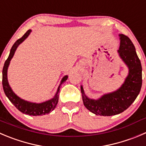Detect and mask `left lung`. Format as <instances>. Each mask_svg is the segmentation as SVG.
Here are the masks:
<instances>
[{"instance_id": "1", "label": "left lung", "mask_w": 146, "mask_h": 146, "mask_svg": "<svg viewBox=\"0 0 146 146\" xmlns=\"http://www.w3.org/2000/svg\"><path fill=\"white\" fill-rule=\"evenodd\" d=\"M119 56L128 69V74L123 84L115 91L107 93L98 99L89 98L82 85L81 92L84 105L96 115L112 116L127 110L139 95L142 86V66L131 40L125 35L119 34Z\"/></svg>"}]
</instances>
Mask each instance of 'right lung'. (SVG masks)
Masks as SVG:
<instances>
[{
  "label": "right lung",
  "mask_w": 146,
  "mask_h": 146,
  "mask_svg": "<svg viewBox=\"0 0 146 146\" xmlns=\"http://www.w3.org/2000/svg\"><path fill=\"white\" fill-rule=\"evenodd\" d=\"M31 32V30L29 29L26 31V34L23 36L21 38L18 39L14 44L12 46L11 49L10 51L9 56L8 59L5 62L3 68V88L5 92V95L8 98L11 103L23 113L29 115L33 116H38V115H44L46 114H48L51 111H53L56 107V105L59 101V92L60 90V86L67 80L68 76L65 75L61 80V82L59 84V87L57 88L56 94L54 96L53 98L48 100L45 101V102H41V103H36V102H31L29 101L21 99L19 98L17 95H16L14 92L12 90L11 87L10 86L9 83L8 81V69L11 60L13 58V55L15 54V51L17 49L18 46L27 38L29 34Z\"/></svg>",
  "instance_id": "1"
}]
</instances>
